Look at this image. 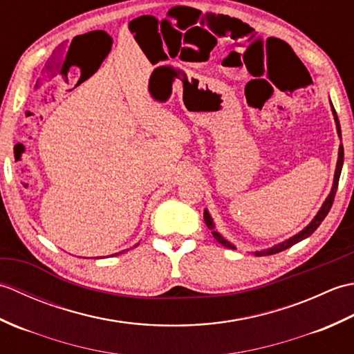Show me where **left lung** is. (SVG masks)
Instances as JSON below:
<instances>
[{
	"label": "left lung",
	"mask_w": 354,
	"mask_h": 354,
	"mask_svg": "<svg viewBox=\"0 0 354 354\" xmlns=\"http://www.w3.org/2000/svg\"><path fill=\"white\" fill-rule=\"evenodd\" d=\"M330 103H332V102H330ZM332 112H333V117H335L337 135H339V138H341V124H339V120H337V115H336V111H335V108H333V104H332ZM342 164H344V147H342V145H341V146H339V155H337V162H336V170H335V179H333L332 192H330L327 199L324 201V204H322V207H321V209L318 212V214L315 216V219H313L309 225H307V227H306L303 231H299L298 234H295V236L288 239V240H284V242L278 243V245H275V246H272V248H269V250L257 251V252H255V255H259V257H260V255H272V254H277V252H281V251H284V250H288V248H290L292 245L301 242V240H304V239L309 237L310 234H313V231L317 230V228L319 227V225H321V222L326 219V216L328 214L330 208H332V205H333L335 194H336V190H337V183H339V176H341V170H342ZM204 221H205V223H207V227H208L209 230H212V234H213V237L217 240V242H219L221 245H223L225 248H230V250H236L234 245L230 243L228 240H225V239L219 234V232L216 231L214 222H213L212 216H209V213L207 212V209L204 212Z\"/></svg>",
	"instance_id": "obj_1"
}]
</instances>
